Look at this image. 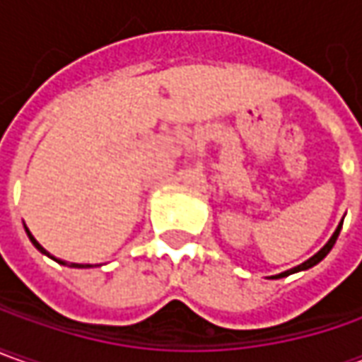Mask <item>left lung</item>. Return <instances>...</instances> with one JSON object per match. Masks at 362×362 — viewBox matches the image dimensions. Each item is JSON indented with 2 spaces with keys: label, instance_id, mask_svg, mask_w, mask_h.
I'll return each instance as SVG.
<instances>
[{
  "label": "left lung",
  "instance_id": "1",
  "mask_svg": "<svg viewBox=\"0 0 362 362\" xmlns=\"http://www.w3.org/2000/svg\"><path fill=\"white\" fill-rule=\"evenodd\" d=\"M341 228H343V220L339 222V226H337V230L332 232V236L329 238V243L325 244L320 250H318L317 255L310 256L308 260H305L303 264H298V267L291 268V270H284V272H281V274H274V276H270V279H284V276H288V274H294V272H300V270H308V268H313L315 264H318L325 256L329 255L330 250H332V246H334V243H337V238H339V234H341Z\"/></svg>",
  "mask_w": 362,
  "mask_h": 362
}]
</instances>
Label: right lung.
<instances>
[{"mask_svg": "<svg viewBox=\"0 0 362 362\" xmlns=\"http://www.w3.org/2000/svg\"><path fill=\"white\" fill-rule=\"evenodd\" d=\"M25 232H28V236H30V240H32L33 246H35V248H37V250H40V252H42V255L49 256V258H54V260H56V262H59V264H64V267H68V262H66V260H59V258H56V256H52V255H49V252H47V250H45L44 246H42V244H40V243H37V240H35V238H33V236H32V232L28 230V228H25ZM69 267H71V268H92V264H76V262H71V264H69Z\"/></svg>", "mask_w": 362, "mask_h": 362, "instance_id": "1", "label": "right lung"}]
</instances>
